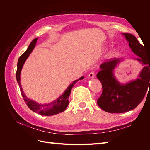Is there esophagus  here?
<instances>
[{
	"label": "esophagus",
	"mask_w": 150,
	"mask_h": 150,
	"mask_svg": "<svg viewBox=\"0 0 150 150\" xmlns=\"http://www.w3.org/2000/svg\"><path fill=\"white\" fill-rule=\"evenodd\" d=\"M94 76H95L94 71H91L89 73V78H93L94 77Z\"/></svg>",
	"instance_id": "1"
}]
</instances>
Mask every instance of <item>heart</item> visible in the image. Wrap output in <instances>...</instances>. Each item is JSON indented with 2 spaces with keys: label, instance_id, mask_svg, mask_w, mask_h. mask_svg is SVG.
Listing matches in <instances>:
<instances>
[{
  "label": "heart",
  "instance_id": "b5f03b06",
  "mask_svg": "<svg viewBox=\"0 0 150 150\" xmlns=\"http://www.w3.org/2000/svg\"><path fill=\"white\" fill-rule=\"evenodd\" d=\"M115 52H112L111 54V56H115Z\"/></svg>",
  "mask_w": 150,
  "mask_h": 150
}]
</instances>
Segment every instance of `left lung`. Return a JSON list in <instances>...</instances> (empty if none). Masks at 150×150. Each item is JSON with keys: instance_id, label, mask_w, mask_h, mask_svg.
I'll return each instance as SVG.
<instances>
[{"instance_id": "obj_1", "label": "left lung", "mask_w": 150, "mask_h": 150, "mask_svg": "<svg viewBox=\"0 0 150 150\" xmlns=\"http://www.w3.org/2000/svg\"><path fill=\"white\" fill-rule=\"evenodd\" d=\"M122 34L132 51L138 56L135 59L144 66L138 78L122 84L114 76V69L122 59L112 58L100 66L101 71L96 77L102 84L103 92L97 103L103 110L110 113H122L133 110L142 101L150 87V55L146 54L145 48L135 36L128 33Z\"/></svg>"}]
</instances>
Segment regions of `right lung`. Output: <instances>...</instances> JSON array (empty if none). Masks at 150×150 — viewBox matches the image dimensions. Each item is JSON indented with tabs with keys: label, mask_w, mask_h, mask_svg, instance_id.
I'll return each instance as SVG.
<instances>
[{
	"label": "right lung",
	"mask_w": 150,
	"mask_h": 150,
	"mask_svg": "<svg viewBox=\"0 0 150 150\" xmlns=\"http://www.w3.org/2000/svg\"><path fill=\"white\" fill-rule=\"evenodd\" d=\"M38 38L34 39L33 41L30 42L28 48L27 49L26 51L22 54L19 58L17 62V69L16 72V79L18 84L20 87L21 93L22 97L24 98V100L27 104L28 106L30 109L32 111L35 112H37L38 114L43 116H52L54 115H57L58 113L62 112L64 111L69 104V100L68 99L69 98V95L71 91V89L73 87V86L76 83L77 81L84 79V77H81L79 79L74 81L73 83L70 84L68 88L66 89L65 91L61 96L56 99L55 101L48 104H39L38 102L32 100V99L28 98L25 96V94L23 92V90L21 87V72L22 68L23 67L25 61L30 55V54L33 51L35 47L36 42H37Z\"/></svg>",
	"instance_id": "1"
}]
</instances>
